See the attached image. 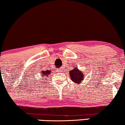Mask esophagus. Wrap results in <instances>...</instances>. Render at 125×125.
<instances>
[{
    "label": "esophagus",
    "mask_w": 125,
    "mask_h": 125,
    "mask_svg": "<svg viewBox=\"0 0 125 125\" xmlns=\"http://www.w3.org/2000/svg\"><path fill=\"white\" fill-rule=\"evenodd\" d=\"M59 71H60V72H61V71H62V70H61V69H59Z\"/></svg>",
    "instance_id": "obj_1"
}]
</instances>
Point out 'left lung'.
Masks as SVG:
<instances>
[{"label":"left lung","mask_w":125,"mask_h":125,"mask_svg":"<svg viewBox=\"0 0 125 125\" xmlns=\"http://www.w3.org/2000/svg\"><path fill=\"white\" fill-rule=\"evenodd\" d=\"M69 75L71 80L77 84L81 83L82 81L84 79L85 77V75L84 73H83V72L79 71L77 67L73 68V69L70 71Z\"/></svg>","instance_id":"1"}]
</instances>
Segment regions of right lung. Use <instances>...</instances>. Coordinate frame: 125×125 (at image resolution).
<instances>
[{
    "instance_id": "right-lung-1",
    "label": "right lung",
    "mask_w": 125,
    "mask_h": 125,
    "mask_svg": "<svg viewBox=\"0 0 125 125\" xmlns=\"http://www.w3.org/2000/svg\"><path fill=\"white\" fill-rule=\"evenodd\" d=\"M50 72H51V71H48V70H46V71H42V73L41 74V76H42V77H44V76H48V75H50Z\"/></svg>"
}]
</instances>
